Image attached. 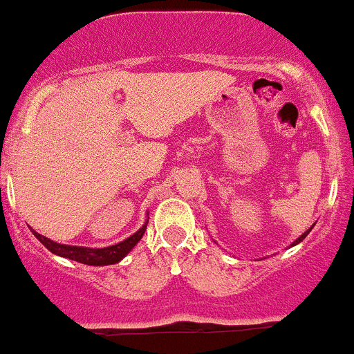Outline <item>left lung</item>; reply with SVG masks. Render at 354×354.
Returning <instances> with one entry per match:
<instances>
[{
    "label": "left lung",
    "instance_id": "obj_1",
    "mask_svg": "<svg viewBox=\"0 0 354 354\" xmlns=\"http://www.w3.org/2000/svg\"><path fill=\"white\" fill-rule=\"evenodd\" d=\"M310 230H311V227H310V229H308V230H306V232H304V234H301V237H297V239L295 241V243H292V246H295V244H297V243H301V241H303V239H304V237H306V236H308V234H310Z\"/></svg>",
    "mask_w": 354,
    "mask_h": 354
}]
</instances>
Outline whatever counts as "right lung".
Returning <instances> with one entry per match:
<instances>
[{"mask_svg": "<svg viewBox=\"0 0 354 354\" xmlns=\"http://www.w3.org/2000/svg\"><path fill=\"white\" fill-rule=\"evenodd\" d=\"M146 225L141 227L136 234H132L131 237H127L125 241L122 243L113 244V246H108V248H97V250H93V248H82V246H66V244H58L55 241L48 239V237L41 236L37 234L36 230H32L34 236L51 251V253L58 254V257L63 258H68V260L73 261H79V263L84 265H94V267H103V265H113L118 263L136 244L141 241L142 234H145Z\"/></svg>", "mask_w": 354, "mask_h": 354, "instance_id": "obj_1", "label": "right lung"}]
</instances>
